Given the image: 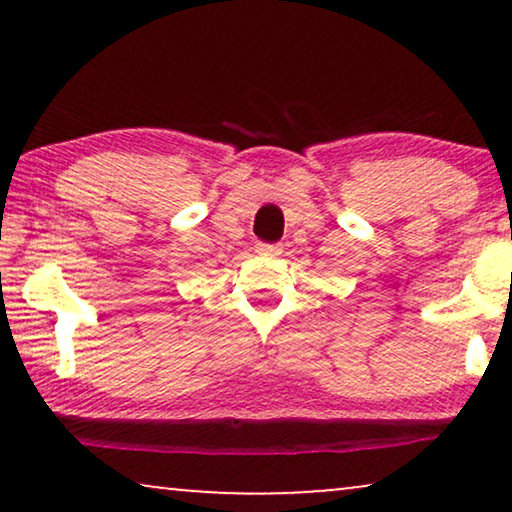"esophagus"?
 I'll return each instance as SVG.
<instances>
[{
  "instance_id": "esophagus-1",
  "label": "esophagus",
  "mask_w": 512,
  "mask_h": 512,
  "mask_svg": "<svg viewBox=\"0 0 512 512\" xmlns=\"http://www.w3.org/2000/svg\"><path fill=\"white\" fill-rule=\"evenodd\" d=\"M256 251H258V254H263V256H279V254H282V247H279V244L258 242L256 244Z\"/></svg>"
}]
</instances>
